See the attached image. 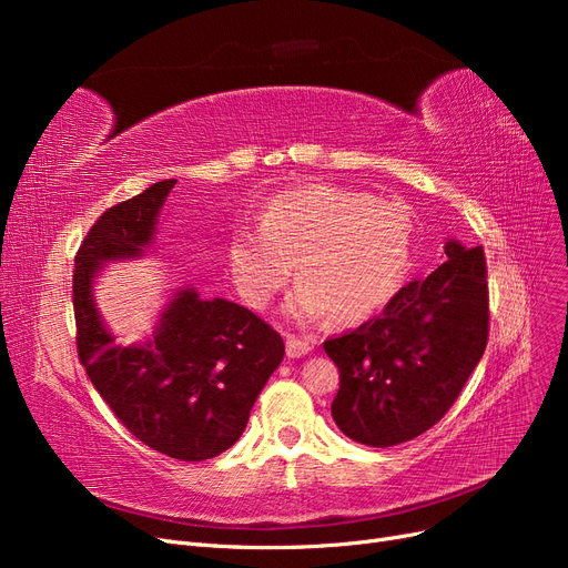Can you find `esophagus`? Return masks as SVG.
Instances as JSON below:
<instances>
[{"label":"esophagus","instance_id":"34e87169","mask_svg":"<svg viewBox=\"0 0 568 568\" xmlns=\"http://www.w3.org/2000/svg\"><path fill=\"white\" fill-rule=\"evenodd\" d=\"M307 353H311V343H307L305 338L286 334V355L288 357H303Z\"/></svg>","mask_w":568,"mask_h":568}]
</instances>
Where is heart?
I'll return each mask as SVG.
<instances>
[{"label": "heart", "mask_w": 568, "mask_h": 568, "mask_svg": "<svg viewBox=\"0 0 568 568\" xmlns=\"http://www.w3.org/2000/svg\"><path fill=\"white\" fill-rule=\"evenodd\" d=\"M227 261L244 301L263 311L301 282L286 311L298 320L332 315L355 324L398 294L412 265V217L355 189L311 184L272 196L261 225H239Z\"/></svg>", "instance_id": "1"}]
</instances>
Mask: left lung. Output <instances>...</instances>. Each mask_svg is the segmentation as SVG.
Here are the masks:
<instances>
[{
	"instance_id": "left-lung-1",
	"label": "left lung",
	"mask_w": 568,
	"mask_h": 568,
	"mask_svg": "<svg viewBox=\"0 0 568 568\" xmlns=\"http://www.w3.org/2000/svg\"><path fill=\"white\" fill-rule=\"evenodd\" d=\"M445 255L382 315L324 341L341 374L332 417L357 443L388 448L428 432L484 357L490 317L484 248L450 239Z\"/></svg>"
}]
</instances>
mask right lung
Wrapping results in <instances>:
<instances>
[{"label":"right lung","mask_w":568,"mask_h":568,"mask_svg":"<svg viewBox=\"0 0 568 568\" xmlns=\"http://www.w3.org/2000/svg\"><path fill=\"white\" fill-rule=\"evenodd\" d=\"M175 180L115 203L84 236L75 255L73 307L78 357L101 398L132 436L182 462L211 459L239 440L251 407L284 357L282 336L248 307L203 301L180 288L156 332L115 346L94 303V277L111 261L140 257Z\"/></svg>","instance_id":"add662e5"}]
</instances>
